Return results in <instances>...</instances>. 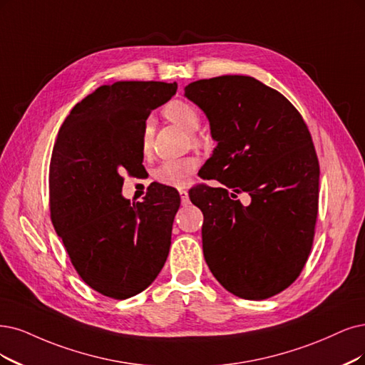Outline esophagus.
<instances>
[{
  "label": "esophagus",
  "mask_w": 365,
  "mask_h": 365,
  "mask_svg": "<svg viewBox=\"0 0 365 365\" xmlns=\"http://www.w3.org/2000/svg\"><path fill=\"white\" fill-rule=\"evenodd\" d=\"M179 194H180L182 205H183V206L190 205V195H187V191H186V190H179Z\"/></svg>",
  "instance_id": "34e87169"
}]
</instances>
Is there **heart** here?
I'll list each match as a JSON object with an SVG mask.
<instances>
[{"label": "heart", "mask_w": 365, "mask_h": 365, "mask_svg": "<svg viewBox=\"0 0 365 365\" xmlns=\"http://www.w3.org/2000/svg\"><path fill=\"white\" fill-rule=\"evenodd\" d=\"M165 117L171 121V123L178 125L186 132H195L200 128L201 123V117L197 111V108L191 105L190 102L185 101H173L170 102L165 110H164ZM192 141L195 144L200 143V138L192 135ZM152 143H153V125L150 120L145 121V125L143 128V135H141V150L144 155H148L152 150ZM198 165V162L192 156H185L179 159H168L164 160L162 164L155 170L153 178L156 182L167 185V186H174V187H183L187 180H190L191 174L195 171Z\"/></svg>", "instance_id": "obj_1"}]
</instances>
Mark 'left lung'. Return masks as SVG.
I'll use <instances>...</instances> for the list:
<instances>
[{"instance_id": "obj_1", "label": "left lung", "mask_w": 365, "mask_h": 365, "mask_svg": "<svg viewBox=\"0 0 365 365\" xmlns=\"http://www.w3.org/2000/svg\"><path fill=\"white\" fill-rule=\"evenodd\" d=\"M218 141L203 168L222 187L201 185L191 201L205 215L203 252L220 284L260 301L299 277L313 247L319 160L299 111L252 76L224 75L185 87ZM247 192L244 207L235 197Z\"/></svg>"}]
</instances>
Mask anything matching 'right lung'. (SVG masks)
Here are the masks:
<instances>
[{"mask_svg":"<svg viewBox=\"0 0 365 365\" xmlns=\"http://www.w3.org/2000/svg\"><path fill=\"white\" fill-rule=\"evenodd\" d=\"M175 90V83L159 81L102 86L72 108L53 145V228L78 275L108 298L128 299L141 293L168 257L179 192L155 183L144 201L130 205L121 197V174L140 173L145 120Z\"/></svg>","mask_w":365,"mask_h":365,"instance_id":"add662e5","label":"right lung"}]
</instances>
